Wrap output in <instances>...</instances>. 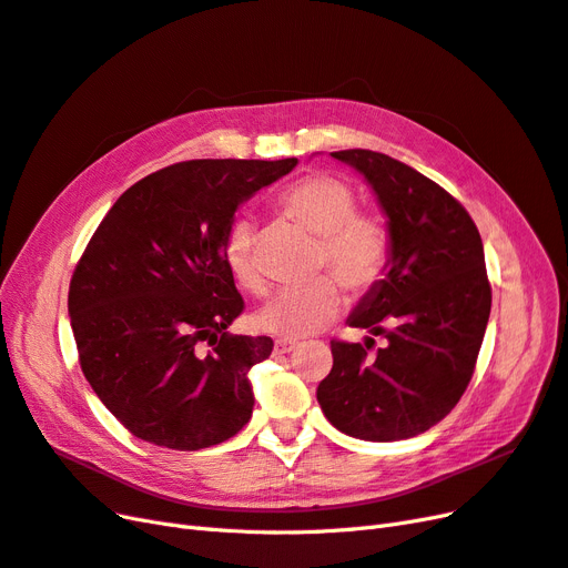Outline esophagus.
<instances>
[{
  "mask_svg": "<svg viewBox=\"0 0 568 568\" xmlns=\"http://www.w3.org/2000/svg\"><path fill=\"white\" fill-rule=\"evenodd\" d=\"M296 348H298V341L282 338V341L274 343V351H277V353H291V351H296Z\"/></svg>",
  "mask_w": 568,
  "mask_h": 568,
  "instance_id": "obj_1",
  "label": "esophagus"
}]
</instances>
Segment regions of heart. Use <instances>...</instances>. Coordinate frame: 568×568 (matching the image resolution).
I'll return each instance as SVG.
<instances>
[{"instance_id":"b5f03b06","label":"heart","mask_w":568,"mask_h":568,"mask_svg":"<svg viewBox=\"0 0 568 568\" xmlns=\"http://www.w3.org/2000/svg\"><path fill=\"white\" fill-rule=\"evenodd\" d=\"M282 211L320 236L317 265L339 277L351 291H367L382 280L390 255V236L384 222L372 213H359L353 189L332 175H311L291 184L282 201ZM255 230L248 217H236L222 244L232 277L251 294H263L265 280L253 255ZM343 307L341 286L332 274L280 291L257 317L265 332L296 341L324 329Z\"/></svg>"}]
</instances>
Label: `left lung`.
<instances>
[{"instance_id": "left-lung-1", "label": "left lung", "mask_w": 568, "mask_h": 568, "mask_svg": "<svg viewBox=\"0 0 568 568\" xmlns=\"http://www.w3.org/2000/svg\"><path fill=\"white\" fill-rule=\"evenodd\" d=\"M367 180L388 217L390 255L348 317L388 341L369 355L332 341L317 403L338 432L388 443L424 434L459 403L490 317L484 242L464 205L415 168L369 149L334 151Z\"/></svg>"}]
</instances>
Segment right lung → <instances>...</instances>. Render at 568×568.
Returning <instances> with one entry per match:
<instances>
[{"mask_svg": "<svg viewBox=\"0 0 568 568\" xmlns=\"http://www.w3.org/2000/svg\"><path fill=\"white\" fill-rule=\"evenodd\" d=\"M298 159H201L132 184L92 234L68 291L80 367L128 432L201 450L248 424V369L270 336H236L242 315L222 244L239 205Z\"/></svg>", "mask_w": 568, "mask_h": 568, "instance_id": "right-lung-1", "label": "right lung"}]
</instances>
